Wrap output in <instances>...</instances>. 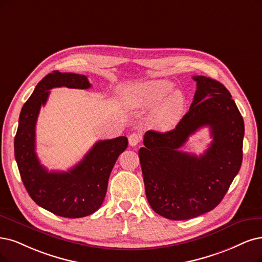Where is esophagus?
I'll use <instances>...</instances> for the list:
<instances>
[{"instance_id":"34e87169","label":"esophagus","mask_w":262,"mask_h":262,"mask_svg":"<svg viewBox=\"0 0 262 262\" xmlns=\"http://www.w3.org/2000/svg\"><path fill=\"white\" fill-rule=\"evenodd\" d=\"M140 139H141V137L139 136V135L132 134L130 136L128 137V142H129V144H130L132 147H135V146H137V144L140 142Z\"/></svg>"}]
</instances>
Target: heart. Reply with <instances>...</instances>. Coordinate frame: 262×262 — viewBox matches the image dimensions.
I'll use <instances>...</instances> for the list:
<instances>
[{
  "label": "heart",
  "instance_id": "b5f03b06",
  "mask_svg": "<svg viewBox=\"0 0 262 262\" xmlns=\"http://www.w3.org/2000/svg\"><path fill=\"white\" fill-rule=\"evenodd\" d=\"M126 100L135 109H152L160 104L153 122L158 128H172L185 111V97L175 92V86L167 80H152L136 84L126 90Z\"/></svg>",
  "mask_w": 262,
  "mask_h": 262
}]
</instances>
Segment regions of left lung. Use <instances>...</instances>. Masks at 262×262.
I'll return each instance as SVG.
<instances>
[{"mask_svg": "<svg viewBox=\"0 0 262 262\" xmlns=\"http://www.w3.org/2000/svg\"><path fill=\"white\" fill-rule=\"evenodd\" d=\"M196 92L189 111L166 133L148 130L138 154L152 209L170 220H187L214 209L225 198L243 160L244 121L220 82L193 76ZM204 125L213 141L200 157L180 149Z\"/></svg>", "mask_w": 262, "mask_h": 262, "instance_id": "8db88e82", "label": "left lung"}]
</instances>
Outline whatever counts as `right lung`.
Wrapping results in <instances>:
<instances>
[{
    "mask_svg": "<svg viewBox=\"0 0 262 262\" xmlns=\"http://www.w3.org/2000/svg\"><path fill=\"white\" fill-rule=\"evenodd\" d=\"M87 90L83 74L53 71L38 82L24 104L15 136V159L27 192L38 206L66 218H81L98 209L104 200L111 170L128 140L121 136L97 141L84 159L68 171H48L35 152V125L41 106L54 87Z\"/></svg>",
    "mask_w": 262,
    "mask_h": 262,
    "instance_id": "add662e5",
    "label": "right lung"
}]
</instances>
